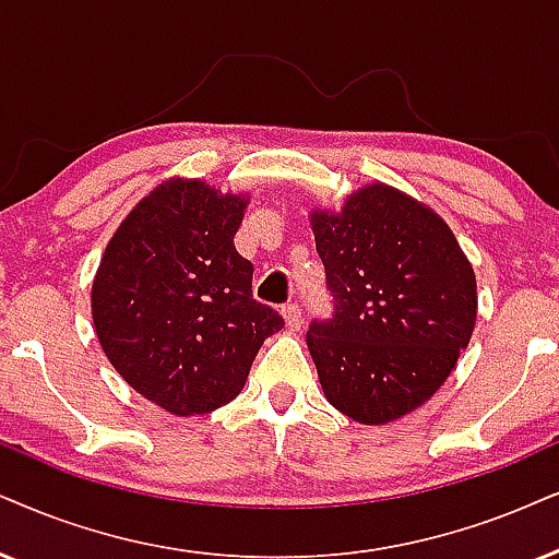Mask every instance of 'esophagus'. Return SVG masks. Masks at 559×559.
Returning a JSON list of instances; mask_svg holds the SVG:
<instances>
[{
    "label": "esophagus",
    "mask_w": 559,
    "mask_h": 559,
    "mask_svg": "<svg viewBox=\"0 0 559 559\" xmlns=\"http://www.w3.org/2000/svg\"><path fill=\"white\" fill-rule=\"evenodd\" d=\"M281 314H284L288 330H299L301 324H304V320H301V309L296 307V304H286V307L281 309Z\"/></svg>",
    "instance_id": "34e87169"
}]
</instances>
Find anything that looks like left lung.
Listing matches in <instances>:
<instances>
[{"instance_id": "left-lung-1", "label": "left lung", "mask_w": 559, "mask_h": 559, "mask_svg": "<svg viewBox=\"0 0 559 559\" xmlns=\"http://www.w3.org/2000/svg\"><path fill=\"white\" fill-rule=\"evenodd\" d=\"M335 299L307 345L328 402L384 426L441 390L477 322V278L454 231L418 198L369 182L309 214Z\"/></svg>"}]
</instances>
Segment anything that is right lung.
<instances>
[{"label": "right lung", "mask_w": 559, "mask_h": 559, "mask_svg": "<svg viewBox=\"0 0 559 559\" xmlns=\"http://www.w3.org/2000/svg\"><path fill=\"white\" fill-rule=\"evenodd\" d=\"M247 203L206 180H162L110 237L92 281V322L112 369L182 418L235 400L260 345L284 328L252 299V263L235 247Z\"/></svg>", "instance_id": "add662e5"}]
</instances>
